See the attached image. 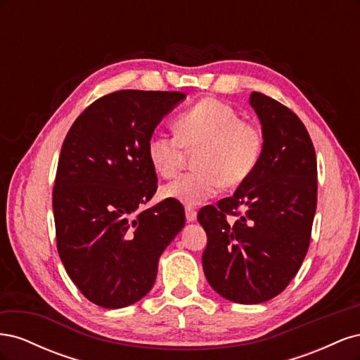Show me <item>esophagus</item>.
Here are the masks:
<instances>
[{
	"mask_svg": "<svg viewBox=\"0 0 360 360\" xmlns=\"http://www.w3.org/2000/svg\"><path fill=\"white\" fill-rule=\"evenodd\" d=\"M184 212H186V219H188V222L197 221V210H195L193 207H186V209H184Z\"/></svg>",
	"mask_w": 360,
	"mask_h": 360,
	"instance_id": "1",
	"label": "esophagus"
}]
</instances>
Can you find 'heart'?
<instances>
[{
    "label": "heart",
    "mask_w": 360,
    "mask_h": 360,
    "mask_svg": "<svg viewBox=\"0 0 360 360\" xmlns=\"http://www.w3.org/2000/svg\"><path fill=\"white\" fill-rule=\"evenodd\" d=\"M174 132L153 134L147 141V158L163 179L176 177L195 153L192 172L163 188L167 198L186 207L213 198L224 186L237 188L255 171L263 153V132L243 122L233 106L207 97L181 111Z\"/></svg>",
    "instance_id": "heart-1"
}]
</instances>
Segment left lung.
Masks as SVG:
<instances>
[{
	"instance_id": "left-lung-1",
	"label": "left lung",
	"mask_w": 360,
	"mask_h": 360,
	"mask_svg": "<svg viewBox=\"0 0 360 360\" xmlns=\"http://www.w3.org/2000/svg\"><path fill=\"white\" fill-rule=\"evenodd\" d=\"M249 103L263 126L258 165L233 197L198 213L207 281L222 297L245 304L274 299L296 276L317 207V158L302 120L263 93L252 91Z\"/></svg>"
}]
</instances>
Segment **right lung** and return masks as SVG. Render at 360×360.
Masks as SVG:
<instances>
[{"label": "right lung", "mask_w": 360, "mask_h": 360, "mask_svg": "<svg viewBox=\"0 0 360 360\" xmlns=\"http://www.w3.org/2000/svg\"><path fill=\"white\" fill-rule=\"evenodd\" d=\"M180 91L120 90L75 120L61 147L52 209L57 249L73 284L97 307L117 309L153 287L158 261L184 226V209L158 189L147 141Z\"/></svg>", "instance_id": "obj_1"}]
</instances>
